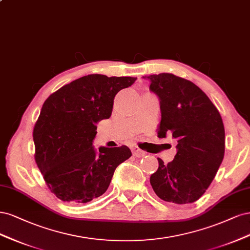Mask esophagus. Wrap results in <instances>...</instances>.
Returning a JSON list of instances; mask_svg holds the SVG:
<instances>
[{"mask_svg":"<svg viewBox=\"0 0 250 250\" xmlns=\"http://www.w3.org/2000/svg\"><path fill=\"white\" fill-rule=\"evenodd\" d=\"M131 149H132L133 155L136 156V157H143V156H146V151L141 150L138 146H131Z\"/></svg>","mask_w":250,"mask_h":250,"instance_id":"obj_1","label":"esophagus"}]
</instances>
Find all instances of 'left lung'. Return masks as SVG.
<instances>
[{
    "instance_id": "1",
    "label": "left lung",
    "mask_w": 250,
    "mask_h": 250,
    "mask_svg": "<svg viewBox=\"0 0 250 250\" xmlns=\"http://www.w3.org/2000/svg\"><path fill=\"white\" fill-rule=\"evenodd\" d=\"M160 101L158 137L172 136L176 155L161 159L150 176L156 194L178 205L196 201L210 186L224 157L225 132L219 111L198 86L172 74L142 77Z\"/></svg>"
}]
</instances>
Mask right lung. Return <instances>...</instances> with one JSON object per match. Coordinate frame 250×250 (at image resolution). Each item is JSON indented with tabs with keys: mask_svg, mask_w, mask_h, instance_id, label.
Segmentation results:
<instances>
[{
	"mask_svg": "<svg viewBox=\"0 0 250 250\" xmlns=\"http://www.w3.org/2000/svg\"><path fill=\"white\" fill-rule=\"evenodd\" d=\"M137 78L88 75L44 102L35 124V161L47 186L63 201L86 204L107 191L115 169L132 156L126 146H92L101 120L110 118L118 91Z\"/></svg>",
	"mask_w": 250,
	"mask_h": 250,
	"instance_id": "1",
	"label": "right lung"
}]
</instances>
